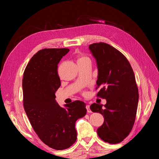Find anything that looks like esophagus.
Masks as SVG:
<instances>
[{
	"label": "esophagus",
	"instance_id": "esophagus-1",
	"mask_svg": "<svg viewBox=\"0 0 159 159\" xmlns=\"http://www.w3.org/2000/svg\"><path fill=\"white\" fill-rule=\"evenodd\" d=\"M86 109H87V111H88V113H91V111L90 109V107H89V105H86Z\"/></svg>",
	"mask_w": 159,
	"mask_h": 159
}]
</instances>
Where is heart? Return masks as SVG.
Returning <instances> with one entry per match:
<instances>
[{"label":"heart","mask_w":159,"mask_h":159,"mask_svg":"<svg viewBox=\"0 0 159 159\" xmlns=\"http://www.w3.org/2000/svg\"><path fill=\"white\" fill-rule=\"evenodd\" d=\"M90 61L89 57H88L87 56H85L84 54H79L78 56V64H82L84 63L85 61Z\"/></svg>","instance_id":"obj_1"}]
</instances>
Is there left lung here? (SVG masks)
<instances>
[{
	"instance_id": "1",
	"label": "left lung",
	"mask_w": 159,
	"mask_h": 159,
	"mask_svg": "<svg viewBox=\"0 0 159 159\" xmlns=\"http://www.w3.org/2000/svg\"><path fill=\"white\" fill-rule=\"evenodd\" d=\"M89 48L97 61V97L105 99L103 105L93 103V112L103 115L98 136L110 144L121 143L131 131L135 121L139 90L133 70L121 52L104 42L93 43Z\"/></svg>"
}]
</instances>
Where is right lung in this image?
<instances>
[{"instance_id":"right-lung-1","label":"right lung","mask_w":159,"mask_h":159,"mask_svg":"<svg viewBox=\"0 0 159 159\" xmlns=\"http://www.w3.org/2000/svg\"><path fill=\"white\" fill-rule=\"evenodd\" d=\"M69 51L39 50L28 62L22 80L23 105L31 125L40 140L56 150L68 148L75 142V122L87 113L81 101H74L63 108L55 100L61 85L57 64Z\"/></svg>"}]
</instances>
